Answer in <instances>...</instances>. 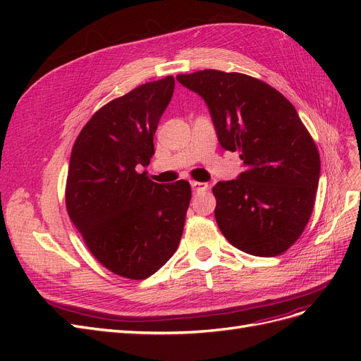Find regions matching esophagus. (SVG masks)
<instances>
[{
  "mask_svg": "<svg viewBox=\"0 0 361 361\" xmlns=\"http://www.w3.org/2000/svg\"><path fill=\"white\" fill-rule=\"evenodd\" d=\"M191 187H192V191L194 192H202V191H206L207 188H209V185L204 183V182H191Z\"/></svg>",
  "mask_w": 361,
  "mask_h": 361,
  "instance_id": "1",
  "label": "esophagus"
}]
</instances>
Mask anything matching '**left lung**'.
<instances>
[{"label": "left lung", "mask_w": 361, "mask_h": 361, "mask_svg": "<svg viewBox=\"0 0 361 361\" xmlns=\"http://www.w3.org/2000/svg\"><path fill=\"white\" fill-rule=\"evenodd\" d=\"M176 80L209 108L221 147L241 152L244 171L212 188L221 233L244 253L281 255L307 226L321 171L318 149L297 110L244 73L206 69Z\"/></svg>", "instance_id": "left-lung-1"}]
</instances>
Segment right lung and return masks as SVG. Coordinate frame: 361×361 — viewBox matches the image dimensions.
Listing matches in <instances>:
<instances>
[{
	"label": "right lung",
	"instance_id": "obj_1",
	"mask_svg": "<svg viewBox=\"0 0 361 361\" xmlns=\"http://www.w3.org/2000/svg\"><path fill=\"white\" fill-rule=\"evenodd\" d=\"M174 78L146 82L108 102L76 138L66 207L92 255L117 276L143 280L178 250L191 200L187 180L157 183L149 166L154 135Z\"/></svg>",
	"mask_w": 361,
	"mask_h": 361
}]
</instances>
